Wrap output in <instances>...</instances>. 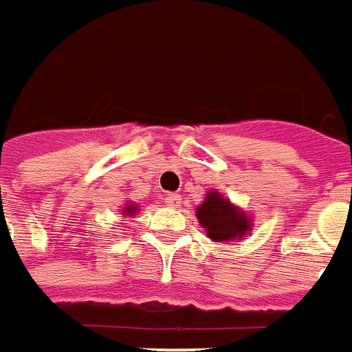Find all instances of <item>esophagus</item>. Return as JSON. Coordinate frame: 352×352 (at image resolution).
<instances>
[{
  "label": "esophagus",
  "mask_w": 352,
  "mask_h": 352,
  "mask_svg": "<svg viewBox=\"0 0 352 352\" xmlns=\"http://www.w3.org/2000/svg\"><path fill=\"white\" fill-rule=\"evenodd\" d=\"M166 206H170V208H178L182 204V197H179L178 192H170V195H166L165 197Z\"/></svg>",
  "instance_id": "obj_1"
}]
</instances>
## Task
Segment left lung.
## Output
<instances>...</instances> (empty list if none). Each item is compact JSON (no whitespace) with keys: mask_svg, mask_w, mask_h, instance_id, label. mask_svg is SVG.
I'll return each mask as SVG.
<instances>
[{"mask_svg":"<svg viewBox=\"0 0 352 352\" xmlns=\"http://www.w3.org/2000/svg\"><path fill=\"white\" fill-rule=\"evenodd\" d=\"M197 219L215 243L243 239L252 230L250 217L217 191H208L204 202L197 208Z\"/></svg>","mask_w":352,"mask_h":352,"instance_id":"1","label":"left lung"}]
</instances>
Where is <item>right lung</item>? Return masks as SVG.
I'll list each match as a JSON object with an SVG mask.
<instances>
[{
	"label": "right lung",
	"mask_w": 352,
	"mask_h": 352,
	"mask_svg": "<svg viewBox=\"0 0 352 352\" xmlns=\"http://www.w3.org/2000/svg\"><path fill=\"white\" fill-rule=\"evenodd\" d=\"M124 215H133V213H135L137 211V206H133V204H126V208H124Z\"/></svg>",
	"instance_id": "add662e5"
}]
</instances>
